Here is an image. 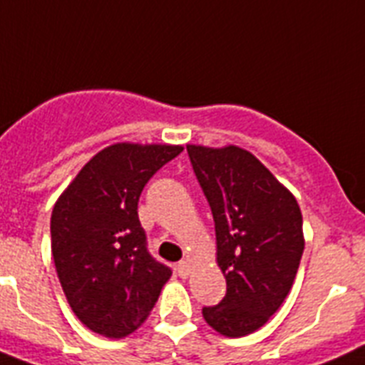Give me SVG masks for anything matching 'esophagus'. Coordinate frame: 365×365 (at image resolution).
<instances>
[{"label":"esophagus","mask_w":365,"mask_h":365,"mask_svg":"<svg viewBox=\"0 0 365 365\" xmlns=\"http://www.w3.org/2000/svg\"><path fill=\"white\" fill-rule=\"evenodd\" d=\"M176 268H178V275L183 279L189 277V274H191V264H189L187 261H180Z\"/></svg>","instance_id":"34e87169"}]
</instances>
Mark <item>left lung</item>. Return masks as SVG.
I'll list each match as a JSON object with an SVG mask.
<instances>
[{
    "mask_svg": "<svg viewBox=\"0 0 365 365\" xmlns=\"http://www.w3.org/2000/svg\"><path fill=\"white\" fill-rule=\"evenodd\" d=\"M187 152L213 213L217 262L227 284L224 299L202 314L227 338L252 334L294 284L305 248L301 209L252 152L235 145H187Z\"/></svg>",
    "mask_w": 365,
    "mask_h": 365,
    "instance_id": "left-lung-1",
    "label": "left lung"
}]
</instances>
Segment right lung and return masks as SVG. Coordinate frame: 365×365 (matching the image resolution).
I'll return each instance as SVG.
<instances>
[{
  "label": "right lung",
  "mask_w": 365,
  "mask_h": 365,
  "mask_svg": "<svg viewBox=\"0 0 365 365\" xmlns=\"http://www.w3.org/2000/svg\"><path fill=\"white\" fill-rule=\"evenodd\" d=\"M182 145L115 143L81 169L51 215V252L68 303L90 331L125 338L173 275L147 250L138 202Z\"/></svg>",
  "instance_id": "right-lung-1"
}]
</instances>
